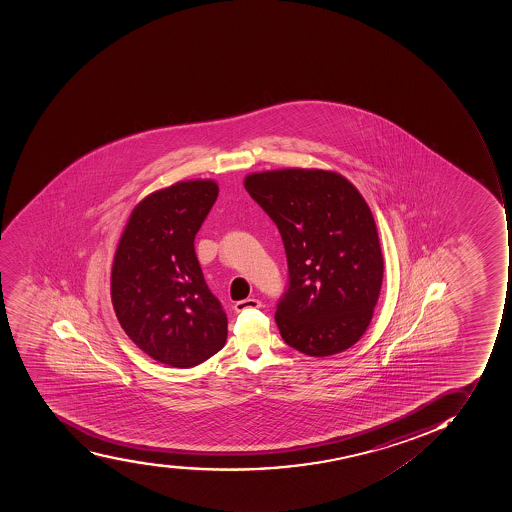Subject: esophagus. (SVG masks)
<instances>
[{"label": "esophagus", "mask_w": 512, "mask_h": 512, "mask_svg": "<svg viewBox=\"0 0 512 512\" xmlns=\"http://www.w3.org/2000/svg\"><path fill=\"white\" fill-rule=\"evenodd\" d=\"M259 307H261V300L258 299H244L235 304L236 312H243V310L248 309H259Z\"/></svg>", "instance_id": "obj_1"}]
</instances>
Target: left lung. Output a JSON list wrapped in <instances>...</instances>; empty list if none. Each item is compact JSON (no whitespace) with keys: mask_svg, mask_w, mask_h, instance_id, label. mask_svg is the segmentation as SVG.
Returning a JSON list of instances; mask_svg holds the SVG:
<instances>
[{"mask_svg":"<svg viewBox=\"0 0 512 512\" xmlns=\"http://www.w3.org/2000/svg\"><path fill=\"white\" fill-rule=\"evenodd\" d=\"M244 189L276 223L289 287L276 323L304 355H337L363 337L383 286L378 228L363 195L343 175L279 169L244 177Z\"/></svg>","mask_w":512,"mask_h":512,"instance_id":"8db88e82","label":"left lung"}]
</instances>
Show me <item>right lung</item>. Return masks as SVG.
Instances as JSON below:
<instances>
[{
  "label": "right lung",
  "instance_id": "right-lung-1",
  "mask_svg": "<svg viewBox=\"0 0 512 512\" xmlns=\"http://www.w3.org/2000/svg\"><path fill=\"white\" fill-rule=\"evenodd\" d=\"M218 197L215 180H184L133 208L111 268L121 327L152 360L192 368L225 346L228 320L208 289L194 240Z\"/></svg>",
  "mask_w": 512,
  "mask_h": 512
}]
</instances>
